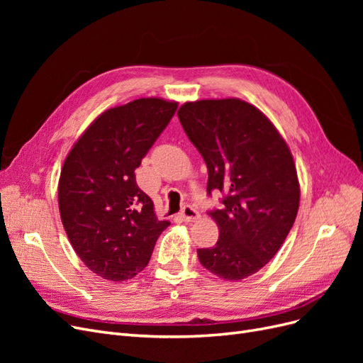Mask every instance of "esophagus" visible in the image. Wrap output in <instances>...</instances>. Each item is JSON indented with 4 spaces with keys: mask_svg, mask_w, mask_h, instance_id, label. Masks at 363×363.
I'll list each match as a JSON object with an SVG mask.
<instances>
[{
    "mask_svg": "<svg viewBox=\"0 0 363 363\" xmlns=\"http://www.w3.org/2000/svg\"><path fill=\"white\" fill-rule=\"evenodd\" d=\"M180 218L183 219L184 223H194V221H196V219L200 218V213L196 212L192 206H186V207H183V211L180 213Z\"/></svg>",
    "mask_w": 363,
    "mask_h": 363,
    "instance_id": "34e87169",
    "label": "esophagus"
}]
</instances>
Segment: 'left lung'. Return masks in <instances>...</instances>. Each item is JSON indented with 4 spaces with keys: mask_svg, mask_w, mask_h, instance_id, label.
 <instances>
[{
    "mask_svg": "<svg viewBox=\"0 0 363 363\" xmlns=\"http://www.w3.org/2000/svg\"><path fill=\"white\" fill-rule=\"evenodd\" d=\"M177 115L207 164V194H224L223 207L208 212L218 242L196 251L200 263L224 280L252 276L276 256L298 212L291 150L271 121L239 98L184 103Z\"/></svg>",
    "mask_w": 363,
    "mask_h": 363,
    "instance_id": "8db88e82",
    "label": "left lung"
}]
</instances>
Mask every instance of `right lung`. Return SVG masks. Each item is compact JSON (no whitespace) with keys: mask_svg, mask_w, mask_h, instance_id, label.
Returning <instances> with one entry per match:
<instances>
[{"mask_svg":"<svg viewBox=\"0 0 363 363\" xmlns=\"http://www.w3.org/2000/svg\"><path fill=\"white\" fill-rule=\"evenodd\" d=\"M177 103L139 98L103 112L65 159L59 211L69 242L96 276L124 281L144 269L169 221L139 189L135 169L169 124Z\"/></svg>","mask_w":363,"mask_h":363,"instance_id":"1","label":"right lung"}]
</instances>
